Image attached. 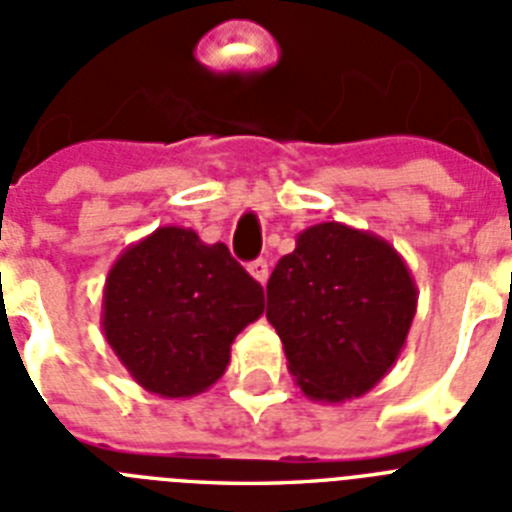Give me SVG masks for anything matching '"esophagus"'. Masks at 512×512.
I'll use <instances>...</instances> for the list:
<instances>
[{"mask_svg": "<svg viewBox=\"0 0 512 512\" xmlns=\"http://www.w3.org/2000/svg\"><path fill=\"white\" fill-rule=\"evenodd\" d=\"M247 270L252 273V278H255V281H260L265 286V281H268V276H270V268H268V263H265L263 257H260V260H252Z\"/></svg>", "mask_w": 512, "mask_h": 512, "instance_id": "esophagus-1", "label": "esophagus"}]
</instances>
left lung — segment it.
Wrapping results in <instances>:
<instances>
[{
	"instance_id": "obj_1",
	"label": "left lung",
	"mask_w": 512,
	"mask_h": 512,
	"mask_svg": "<svg viewBox=\"0 0 512 512\" xmlns=\"http://www.w3.org/2000/svg\"><path fill=\"white\" fill-rule=\"evenodd\" d=\"M270 325L312 401H351L388 375L416 315V283L385 239L346 223L296 236L268 281Z\"/></svg>"
}]
</instances>
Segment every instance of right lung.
I'll list each match as a JSON object with an SVG mask.
<instances>
[{
    "label": "right lung",
    "mask_w": 512,
    "mask_h": 512,
    "mask_svg": "<svg viewBox=\"0 0 512 512\" xmlns=\"http://www.w3.org/2000/svg\"><path fill=\"white\" fill-rule=\"evenodd\" d=\"M263 309V286L226 244L161 226L111 265L101 325L137 385L190 398L226 372L231 343Z\"/></svg>",
    "instance_id": "right-lung-1"
}]
</instances>
